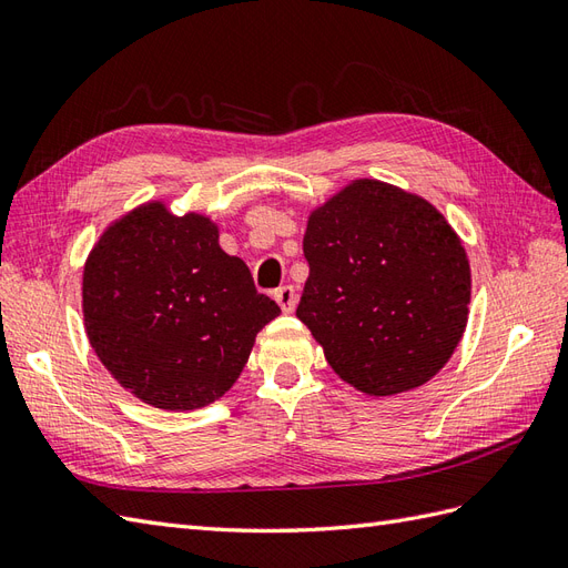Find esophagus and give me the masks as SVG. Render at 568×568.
<instances>
[{
  "mask_svg": "<svg viewBox=\"0 0 568 568\" xmlns=\"http://www.w3.org/2000/svg\"><path fill=\"white\" fill-rule=\"evenodd\" d=\"M297 290L293 285H285L281 287L278 293H275V302H278V307L285 312V314H293L295 307H297Z\"/></svg>",
  "mask_w": 568,
  "mask_h": 568,
  "instance_id": "34e87169",
  "label": "esophagus"
}]
</instances>
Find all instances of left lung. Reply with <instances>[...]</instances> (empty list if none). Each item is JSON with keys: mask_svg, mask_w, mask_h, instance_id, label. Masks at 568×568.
<instances>
[{"mask_svg": "<svg viewBox=\"0 0 568 568\" xmlns=\"http://www.w3.org/2000/svg\"><path fill=\"white\" fill-rule=\"evenodd\" d=\"M302 246L297 318L345 384L384 398L442 372L468 326L470 261L439 209L357 178L310 211Z\"/></svg>", "mask_w": 568, "mask_h": 568, "instance_id": "8db88e82", "label": "left lung"}]
</instances>
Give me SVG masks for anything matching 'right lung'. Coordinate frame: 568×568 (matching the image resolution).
I'll return each instance as SVG.
<instances>
[{
  "mask_svg": "<svg viewBox=\"0 0 568 568\" xmlns=\"http://www.w3.org/2000/svg\"><path fill=\"white\" fill-rule=\"evenodd\" d=\"M211 215L165 199L122 213L85 256L83 328L112 379L160 410H199L240 379L256 333L281 314Z\"/></svg>",
  "mask_w": 568,
  "mask_h": 568,
  "instance_id": "1",
  "label": "right lung"
}]
</instances>
